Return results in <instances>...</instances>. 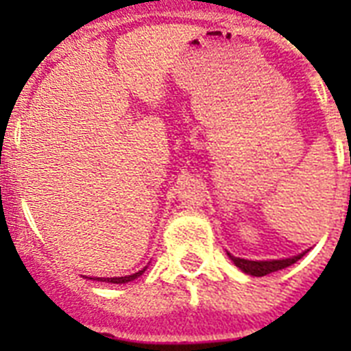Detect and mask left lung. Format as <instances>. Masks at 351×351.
<instances>
[{
	"label": "left lung",
	"instance_id": "obj_1",
	"mask_svg": "<svg viewBox=\"0 0 351 351\" xmlns=\"http://www.w3.org/2000/svg\"><path fill=\"white\" fill-rule=\"evenodd\" d=\"M230 255V253H228ZM304 253H300L297 256H291V258H282V261H245V258H237V256L230 255V258L233 261V264L237 267H240L242 271L247 273V275H253V277H264V275H269L273 271H278V269H284V267L291 266L295 262L302 258Z\"/></svg>",
	"mask_w": 351,
	"mask_h": 351
}]
</instances>
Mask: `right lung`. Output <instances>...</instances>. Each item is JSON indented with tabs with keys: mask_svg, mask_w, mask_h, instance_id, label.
Instances as JSON below:
<instances>
[{
	"mask_svg": "<svg viewBox=\"0 0 351 351\" xmlns=\"http://www.w3.org/2000/svg\"><path fill=\"white\" fill-rule=\"evenodd\" d=\"M145 271V267H143L142 271L138 273H132V275H127V277H112V278H95V280H100V282H111V284H125V282H131L134 278H138L142 273Z\"/></svg>",
	"mask_w": 351,
	"mask_h": 351,
	"instance_id": "1",
	"label": "right lung"
}]
</instances>
